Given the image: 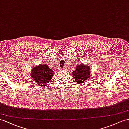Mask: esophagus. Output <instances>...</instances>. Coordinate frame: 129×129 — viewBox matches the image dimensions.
I'll return each instance as SVG.
<instances>
[{
  "mask_svg": "<svg viewBox=\"0 0 129 129\" xmlns=\"http://www.w3.org/2000/svg\"><path fill=\"white\" fill-rule=\"evenodd\" d=\"M66 70H67V68H64L63 69H62V70H64V71H66Z\"/></svg>",
  "mask_w": 129,
  "mask_h": 129,
  "instance_id": "esophagus-1",
  "label": "esophagus"
}]
</instances>
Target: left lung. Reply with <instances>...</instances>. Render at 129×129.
Masks as SVG:
<instances>
[{"mask_svg": "<svg viewBox=\"0 0 129 129\" xmlns=\"http://www.w3.org/2000/svg\"><path fill=\"white\" fill-rule=\"evenodd\" d=\"M74 80L78 84H84L91 76V69L89 65L77 64L75 70L71 74Z\"/></svg>", "mask_w": 129, "mask_h": 129, "instance_id": "8db88e82", "label": "left lung"}]
</instances>
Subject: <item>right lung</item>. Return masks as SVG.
<instances>
[{"label":"right lung","instance_id":"right-lung-1","mask_svg":"<svg viewBox=\"0 0 129 129\" xmlns=\"http://www.w3.org/2000/svg\"><path fill=\"white\" fill-rule=\"evenodd\" d=\"M54 74V71L49 68L47 64H41L33 67L30 76L38 85L44 87L49 83Z\"/></svg>","mask_w":129,"mask_h":129}]
</instances>
